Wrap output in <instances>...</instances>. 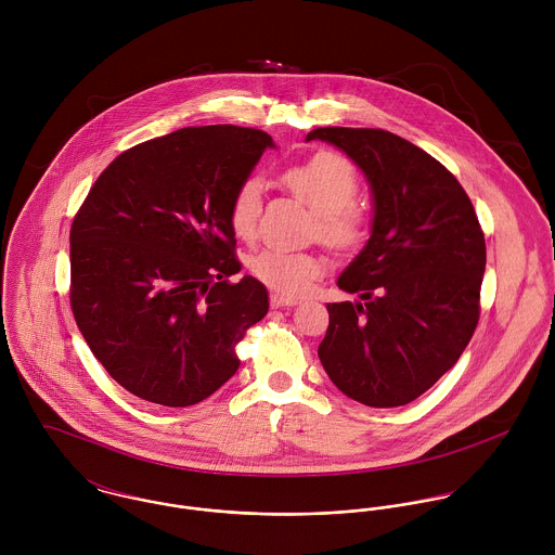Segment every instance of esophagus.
Returning a JSON list of instances; mask_svg holds the SVG:
<instances>
[{"label": "esophagus", "mask_w": 555, "mask_h": 555, "mask_svg": "<svg viewBox=\"0 0 555 555\" xmlns=\"http://www.w3.org/2000/svg\"><path fill=\"white\" fill-rule=\"evenodd\" d=\"M269 304H271V308H293V306H297V299H288V297H282V295H271Z\"/></svg>", "instance_id": "obj_1"}]
</instances>
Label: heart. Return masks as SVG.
Instances as JSON below:
<instances>
[{"mask_svg":"<svg viewBox=\"0 0 555 555\" xmlns=\"http://www.w3.org/2000/svg\"><path fill=\"white\" fill-rule=\"evenodd\" d=\"M284 188L310 205L317 214L314 233L337 249L359 245L367 235V209L357 203L359 172L341 154L320 152L301 164L282 170ZM262 214V185L247 177L238 183L229 203V224L235 237L251 241L258 233ZM249 273L286 297L306 295L324 273V260L310 251H288L267 247L249 258Z\"/></svg>","mask_w":555,"mask_h":555,"instance_id":"1","label":"heart"}]
</instances>
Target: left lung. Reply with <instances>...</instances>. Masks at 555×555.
Listing matches in <instances>:
<instances>
[{
  "label": "left lung",
  "mask_w": 555,
  "mask_h": 555,
  "mask_svg": "<svg viewBox=\"0 0 555 555\" xmlns=\"http://www.w3.org/2000/svg\"><path fill=\"white\" fill-rule=\"evenodd\" d=\"M365 172L374 229L337 286L361 304H328L318 357L333 385L372 408L403 405L444 376L478 317L485 235L455 175L380 128H317Z\"/></svg>",
  "instance_id": "8db88e82"
}]
</instances>
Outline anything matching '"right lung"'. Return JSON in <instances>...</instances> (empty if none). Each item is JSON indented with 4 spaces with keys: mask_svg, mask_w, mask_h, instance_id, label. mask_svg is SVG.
<instances>
[{
    "mask_svg": "<svg viewBox=\"0 0 555 555\" xmlns=\"http://www.w3.org/2000/svg\"><path fill=\"white\" fill-rule=\"evenodd\" d=\"M273 141L192 126L126 150L70 229V308L93 357L132 396L183 408L237 372V344L269 310L245 275L229 203Z\"/></svg>",
    "mask_w": 555,
    "mask_h": 555,
    "instance_id": "right-lung-1",
    "label": "right lung"
}]
</instances>
